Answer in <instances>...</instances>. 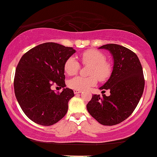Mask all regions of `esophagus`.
Segmentation results:
<instances>
[{
  "instance_id": "obj_1",
  "label": "esophagus",
  "mask_w": 157,
  "mask_h": 157,
  "mask_svg": "<svg viewBox=\"0 0 157 157\" xmlns=\"http://www.w3.org/2000/svg\"><path fill=\"white\" fill-rule=\"evenodd\" d=\"M81 92H82V91H80V90H77V89L74 90V93H75V94H80Z\"/></svg>"
}]
</instances>
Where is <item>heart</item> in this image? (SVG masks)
<instances>
[{"mask_svg": "<svg viewBox=\"0 0 157 157\" xmlns=\"http://www.w3.org/2000/svg\"><path fill=\"white\" fill-rule=\"evenodd\" d=\"M81 60L84 65L90 66L89 75L90 77H76L68 81V85L73 89L83 90L89 89L91 86H95L98 79L100 81H105L111 74V66L106 62L105 56L102 52L94 49L87 50L80 56ZM80 69V63L75 57H70L64 64L65 72L68 75L72 76L76 75Z\"/></svg>", "mask_w": 157, "mask_h": 157, "instance_id": "1", "label": "heart"}]
</instances>
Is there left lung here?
Listing matches in <instances>:
<instances>
[{
	"label": "left lung",
	"mask_w": 157,
	"mask_h": 157,
	"mask_svg": "<svg viewBox=\"0 0 157 157\" xmlns=\"http://www.w3.org/2000/svg\"><path fill=\"white\" fill-rule=\"evenodd\" d=\"M99 48L108 50L113 60L111 76L100 87L102 93L109 90L110 96L92 95L86 105L88 111L103 125H114L126 120L137 106L145 86L142 65L137 55L117 44H106Z\"/></svg>",
	"instance_id": "8db88e82"
}]
</instances>
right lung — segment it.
Here are the masks:
<instances>
[{
  "instance_id": "right-lung-1",
  "label": "right lung",
  "mask_w": 157,
  "mask_h": 157,
  "mask_svg": "<svg viewBox=\"0 0 157 157\" xmlns=\"http://www.w3.org/2000/svg\"><path fill=\"white\" fill-rule=\"evenodd\" d=\"M76 50L56 43H45L22 56L15 70L14 89L21 109L32 121L41 125L55 124L68 111L75 96L66 88L64 64ZM63 87L55 93L51 87Z\"/></svg>"
}]
</instances>
